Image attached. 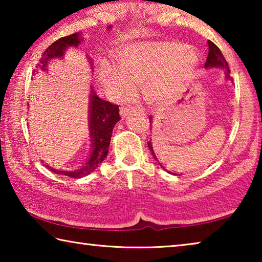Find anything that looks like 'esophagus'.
I'll list each match as a JSON object with an SVG mask.
<instances>
[{
	"mask_svg": "<svg viewBox=\"0 0 262 262\" xmlns=\"http://www.w3.org/2000/svg\"><path fill=\"white\" fill-rule=\"evenodd\" d=\"M133 111H134V108H130V107H121V108H120V115H121V118H126L128 114L133 112Z\"/></svg>",
	"mask_w": 262,
	"mask_h": 262,
	"instance_id": "esophagus-1",
	"label": "esophagus"
}]
</instances>
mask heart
<instances>
[{
    "mask_svg": "<svg viewBox=\"0 0 262 262\" xmlns=\"http://www.w3.org/2000/svg\"><path fill=\"white\" fill-rule=\"evenodd\" d=\"M119 64L104 69L103 84L115 96L135 90V83L144 84V91L156 103L167 104L192 78L198 64L195 52L179 42L133 43L119 55Z\"/></svg>",
    "mask_w": 262,
    "mask_h": 262,
    "instance_id": "heart-1",
    "label": "heart"
}]
</instances>
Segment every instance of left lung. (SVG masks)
Masks as SVG:
<instances>
[{
    "label": "left lung",
    "instance_id": "left-lung-1",
    "mask_svg": "<svg viewBox=\"0 0 262 262\" xmlns=\"http://www.w3.org/2000/svg\"><path fill=\"white\" fill-rule=\"evenodd\" d=\"M208 46H209V52H208V56H207V61H206V63H205V68L206 69H210V68H221V69H223L224 70V74H225V78L230 79V69H229L228 62H227V60L224 59V56H223V54H222L221 50L215 45L214 42L210 41V40H208ZM149 120H150V123H152V117H149ZM148 147L150 149V151H151V154H152L155 161H157V163L159 164V165H161L164 168V166L162 165V164L159 163L157 156H156V155H155V151H154V149H152L151 141L148 142ZM164 170H166V168H164ZM168 173H170V172H168Z\"/></svg>",
    "mask_w": 262,
    "mask_h": 262
}]
</instances>
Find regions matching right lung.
I'll return each mask as SVG.
<instances>
[{
  "instance_id": "1",
  "label": "right lung",
  "mask_w": 262,
  "mask_h": 262,
  "mask_svg": "<svg viewBox=\"0 0 262 262\" xmlns=\"http://www.w3.org/2000/svg\"><path fill=\"white\" fill-rule=\"evenodd\" d=\"M112 29V25H110L107 30ZM83 40L82 33H73L67 37L60 38L59 40L53 42L52 45L43 52L40 61L37 64V69L33 72L34 74L45 73L48 72V64L54 60H60L64 56L66 51L70 47H78L79 43ZM91 67H94V62H92L90 56H86ZM94 69V68H92ZM120 115H119V106L111 104L110 101L100 99L97 96L94 89L91 88V94L89 96V135L91 140V150L86 158L85 163H83L81 166L75 168L72 171L66 170H57L45 164V166L48 167V170L54 172L56 174L67 176L70 178H82L84 176L90 174L98 167L101 163L104 162L108 154V147L111 137H112L113 128L119 120H120Z\"/></svg>"
}]
</instances>
